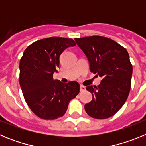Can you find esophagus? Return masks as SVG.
Listing matches in <instances>:
<instances>
[{
  "label": "esophagus",
  "mask_w": 146,
  "mask_h": 146,
  "mask_svg": "<svg viewBox=\"0 0 146 146\" xmlns=\"http://www.w3.org/2000/svg\"><path fill=\"white\" fill-rule=\"evenodd\" d=\"M86 90V87L83 86H80V91L82 92V91H84Z\"/></svg>",
  "instance_id": "1"
}]
</instances>
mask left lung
Returning a JSON list of instances; mask_svg holds the SVG:
<instances>
[{"instance_id": "8db88e82", "label": "left lung", "mask_w": 146, "mask_h": 146, "mask_svg": "<svg viewBox=\"0 0 146 146\" xmlns=\"http://www.w3.org/2000/svg\"><path fill=\"white\" fill-rule=\"evenodd\" d=\"M74 40L87 56L91 72L102 78L98 86L86 87L93 99L85 105L86 112L96 119L113 116L126 101L131 88L132 65L127 50L111 38L101 36Z\"/></svg>"}]
</instances>
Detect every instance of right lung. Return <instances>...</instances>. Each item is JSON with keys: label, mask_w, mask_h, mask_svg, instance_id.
Here are the masks:
<instances>
[{"label": "right lung", "mask_w": 146, "mask_h": 146, "mask_svg": "<svg viewBox=\"0 0 146 146\" xmlns=\"http://www.w3.org/2000/svg\"><path fill=\"white\" fill-rule=\"evenodd\" d=\"M76 43L72 38L50 37L33 42L20 62V85L27 104L38 118L54 120L66 113L71 99L80 92L76 81L63 83L53 79L59 58Z\"/></svg>", "instance_id": "obj_1"}]
</instances>
